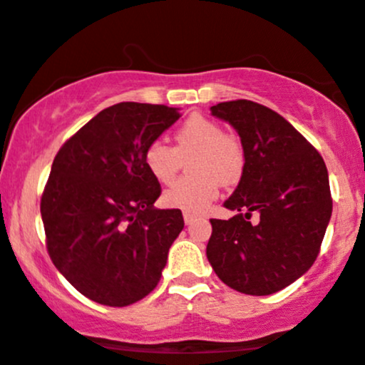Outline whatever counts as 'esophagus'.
<instances>
[{
	"label": "esophagus",
	"instance_id": "esophagus-1",
	"mask_svg": "<svg viewBox=\"0 0 365 365\" xmlns=\"http://www.w3.org/2000/svg\"><path fill=\"white\" fill-rule=\"evenodd\" d=\"M195 220H197V216L190 215V212H183V221H185V225H192Z\"/></svg>",
	"mask_w": 365,
	"mask_h": 365
}]
</instances>
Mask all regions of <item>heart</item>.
Returning a JSON list of instances; mask_svg holds the SVG:
<instances>
[{"label":"heart","mask_w":365,"mask_h":365,"mask_svg":"<svg viewBox=\"0 0 365 365\" xmlns=\"http://www.w3.org/2000/svg\"><path fill=\"white\" fill-rule=\"evenodd\" d=\"M175 145L150 142L144 153V165L159 183L177 178L183 159L190 154L192 177L178 180L163 195L165 206L200 215L220 194V180L232 183L244 168V150L235 137L223 133L220 123L202 115H192L173 132Z\"/></svg>","instance_id":"obj_1"}]
</instances>
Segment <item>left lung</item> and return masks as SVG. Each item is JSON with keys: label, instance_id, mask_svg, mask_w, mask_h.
Instances as JSON below:
<instances>
[{"label": "left lung", "instance_id": "obj_1", "mask_svg": "<svg viewBox=\"0 0 365 365\" xmlns=\"http://www.w3.org/2000/svg\"><path fill=\"white\" fill-rule=\"evenodd\" d=\"M211 115L237 130L245 163L225 200L237 215L211 220L207 261L233 290L271 295L307 273L319 254L333 211L328 170L321 154L262 104L220 103ZM252 212L257 225L250 223Z\"/></svg>", "mask_w": 365, "mask_h": 365}]
</instances>
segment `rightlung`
<instances>
[{"label":"right lung","mask_w":365,"mask_h":365,"mask_svg":"<svg viewBox=\"0 0 365 365\" xmlns=\"http://www.w3.org/2000/svg\"><path fill=\"white\" fill-rule=\"evenodd\" d=\"M178 108L118 103L87 121L54 158L41 199L49 257L94 302L125 307L156 288L183 230L180 209H158L144 153Z\"/></svg>","instance_id":"add662e5"}]
</instances>
